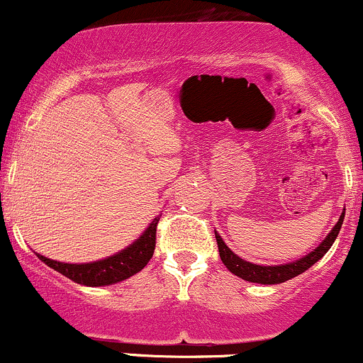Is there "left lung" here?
<instances>
[{"instance_id": "1", "label": "left lung", "mask_w": 363, "mask_h": 363, "mask_svg": "<svg viewBox=\"0 0 363 363\" xmlns=\"http://www.w3.org/2000/svg\"><path fill=\"white\" fill-rule=\"evenodd\" d=\"M345 218V211L341 213L338 223L333 227V230L326 235V239L320 242L314 251L307 254V256L301 257V259L289 262V264H278V266H261V264H254V262H249L242 259V257L237 256L235 252L230 251V247H227V244L223 242L222 237L215 232V239L216 244H218V252H220V259L227 269L230 273H234L235 277L242 278L245 281L251 283H261V285H277V283H283L290 278L298 277V274L307 272L312 264H315L320 257L324 256L329 251L333 242L336 240V237L340 234L341 223H343Z\"/></svg>"}]
</instances>
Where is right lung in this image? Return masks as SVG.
Here are the masks:
<instances>
[{
  "instance_id": "obj_1",
  "label": "right lung",
  "mask_w": 363,
  "mask_h": 363,
  "mask_svg": "<svg viewBox=\"0 0 363 363\" xmlns=\"http://www.w3.org/2000/svg\"><path fill=\"white\" fill-rule=\"evenodd\" d=\"M157 225L158 216L153 218V222L148 225L143 235L136 239L129 247L101 261L85 262V264H69V262L52 261L43 256V254H37V257L44 261L54 272L65 274L66 278H69L74 283H80V285H112V283L128 280L129 277L141 272L148 264V261L153 256V251H155Z\"/></svg>"
}]
</instances>
